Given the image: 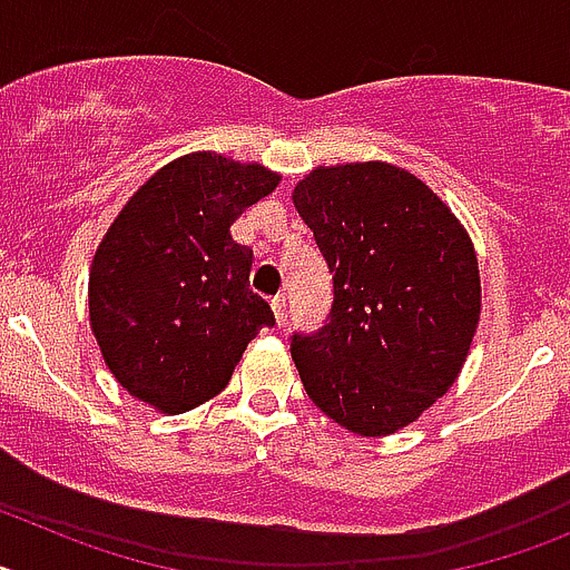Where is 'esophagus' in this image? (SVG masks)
Here are the masks:
<instances>
[{
  "label": "esophagus",
  "mask_w": 570,
  "mask_h": 570,
  "mask_svg": "<svg viewBox=\"0 0 570 570\" xmlns=\"http://www.w3.org/2000/svg\"><path fill=\"white\" fill-rule=\"evenodd\" d=\"M271 308H274V316H276V325H282L285 322V316H288V308H285V296H274L271 299Z\"/></svg>",
  "instance_id": "34e87169"
}]
</instances>
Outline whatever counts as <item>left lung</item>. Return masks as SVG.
I'll list each match as a JSON object with an SVG mask.
<instances>
[{
    "label": "left lung",
    "mask_w": 570,
    "mask_h": 570,
    "mask_svg": "<svg viewBox=\"0 0 570 570\" xmlns=\"http://www.w3.org/2000/svg\"><path fill=\"white\" fill-rule=\"evenodd\" d=\"M294 208L334 274L325 325L291 336L302 385L351 434H396L465 365L482 302L471 236L422 179L387 163L311 170Z\"/></svg>",
    "instance_id": "8db88e82"
}]
</instances>
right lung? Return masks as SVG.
<instances>
[{"instance_id":"right-lung-1","label":"right lung","mask_w":570,"mask_h":570,"mask_svg":"<svg viewBox=\"0 0 570 570\" xmlns=\"http://www.w3.org/2000/svg\"><path fill=\"white\" fill-rule=\"evenodd\" d=\"M279 174L210 150L179 156L128 199L88 279L90 331L136 400L185 414L228 385L274 311L250 291L254 250L234 242L242 210Z\"/></svg>"}]
</instances>
